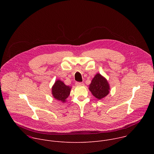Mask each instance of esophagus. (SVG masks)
<instances>
[{
  "mask_svg": "<svg viewBox=\"0 0 154 154\" xmlns=\"http://www.w3.org/2000/svg\"><path fill=\"white\" fill-rule=\"evenodd\" d=\"M75 85H77V86H80V85H83V82H77L75 83Z\"/></svg>",
  "mask_w": 154,
  "mask_h": 154,
  "instance_id": "esophagus-1",
  "label": "esophagus"
}]
</instances>
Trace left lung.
Returning a JSON list of instances; mask_svg holds the SVG:
<instances>
[{
  "instance_id": "left-lung-1",
  "label": "left lung",
  "mask_w": 154,
  "mask_h": 154,
  "mask_svg": "<svg viewBox=\"0 0 154 154\" xmlns=\"http://www.w3.org/2000/svg\"><path fill=\"white\" fill-rule=\"evenodd\" d=\"M89 90L96 98L100 100L108 94L109 85L106 79L98 73L93 79Z\"/></svg>"
}]
</instances>
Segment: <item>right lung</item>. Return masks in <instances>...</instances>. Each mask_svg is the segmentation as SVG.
Returning a JSON list of instances; mask_svg holds the SVG:
<instances>
[{
    "instance_id": "obj_1",
    "label": "right lung",
    "mask_w": 154,
    "mask_h": 154,
    "mask_svg": "<svg viewBox=\"0 0 154 154\" xmlns=\"http://www.w3.org/2000/svg\"><path fill=\"white\" fill-rule=\"evenodd\" d=\"M71 90V87L66 85L63 82L57 80L52 88V94L55 99L64 102L69 96Z\"/></svg>"
}]
</instances>
